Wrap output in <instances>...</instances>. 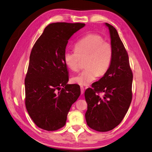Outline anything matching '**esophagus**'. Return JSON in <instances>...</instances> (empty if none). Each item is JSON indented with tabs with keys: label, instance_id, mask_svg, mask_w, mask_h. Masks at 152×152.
I'll return each mask as SVG.
<instances>
[{
	"label": "esophagus",
	"instance_id": "obj_1",
	"mask_svg": "<svg viewBox=\"0 0 152 152\" xmlns=\"http://www.w3.org/2000/svg\"><path fill=\"white\" fill-rule=\"evenodd\" d=\"M80 89H81V95L82 94H83V93H84V87L83 86H81L80 87Z\"/></svg>",
	"mask_w": 152,
	"mask_h": 152
}]
</instances>
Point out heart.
Segmentation results:
<instances>
[{
	"instance_id": "heart-1",
	"label": "heart",
	"mask_w": 152,
	"mask_h": 152,
	"mask_svg": "<svg viewBox=\"0 0 152 152\" xmlns=\"http://www.w3.org/2000/svg\"><path fill=\"white\" fill-rule=\"evenodd\" d=\"M75 50L66 51L64 54L66 65L72 71L80 69L82 60H85V69L72 77V81L81 86H87L99 76H104L109 69L113 48L98 34L90 33L77 42Z\"/></svg>"
}]
</instances>
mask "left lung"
Returning a JSON list of instances; mask_svg holds the SVG:
<instances>
[{
	"label": "left lung",
	"instance_id": "1",
	"mask_svg": "<svg viewBox=\"0 0 152 152\" xmlns=\"http://www.w3.org/2000/svg\"><path fill=\"white\" fill-rule=\"evenodd\" d=\"M113 58L109 69L99 81L86 90L88 109L86 123L90 128L99 132L115 128L123 119L132 100L133 72L128 52L116 29L109 23ZM100 92L104 95L100 96Z\"/></svg>",
	"mask_w": 152,
	"mask_h": 152
}]
</instances>
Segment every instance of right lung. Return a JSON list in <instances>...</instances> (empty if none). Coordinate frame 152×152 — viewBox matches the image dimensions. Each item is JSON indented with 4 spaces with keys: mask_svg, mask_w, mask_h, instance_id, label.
<instances>
[{
    "mask_svg": "<svg viewBox=\"0 0 152 152\" xmlns=\"http://www.w3.org/2000/svg\"><path fill=\"white\" fill-rule=\"evenodd\" d=\"M84 23H53L45 28L32 48L24 80L25 105L35 124L46 131L66 124L71 105L81 94L78 85H68L64 60L71 37Z\"/></svg>",
    "mask_w": 152,
    "mask_h": 152,
    "instance_id": "right-lung-1",
    "label": "right lung"
}]
</instances>
